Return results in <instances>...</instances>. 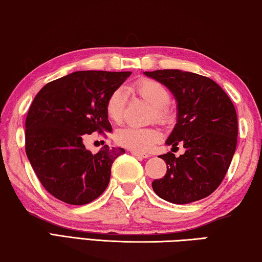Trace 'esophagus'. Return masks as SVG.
<instances>
[{"instance_id":"esophagus-1","label":"esophagus","mask_w":262,"mask_h":262,"mask_svg":"<svg viewBox=\"0 0 262 262\" xmlns=\"http://www.w3.org/2000/svg\"><path fill=\"white\" fill-rule=\"evenodd\" d=\"M131 154H132V156H136V157H139V158H148L149 157V154L139 152V151H131Z\"/></svg>"}]
</instances>
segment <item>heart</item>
Segmentation results:
<instances>
[{
	"label": "heart",
	"mask_w": 262,
	"mask_h": 262,
	"mask_svg": "<svg viewBox=\"0 0 262 262\" xmlns=\"http://www.w3.org/2000/svg\"><path fill=\"white\" fill-rule=\"evenodd\" d=\"M138 95L153 105V119L158 122L168 123L171 119V111L168 108L170 95L168 89L159 81L151 79H143L135 83L132 87ZM124 113V97L122 92H113L106 98L105 114L110 121L119 123ZM161 137L159 128L157 127H137L125 126L117 130L115 134V140L122 146L130 148L132 151H147L154 144L158 143Z\"/></svg>",
	"instance_id": "obj_1"
}]
</instances>
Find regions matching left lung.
I'll list each match as a JSON object with an SVG mask.
<instances>
[{
  "label": "left lung",
  "instance_id": "left-lung-1",
  "mask_svg": "<svg viewBox=\"0 0 262 262\" xmlns=\"http://www.w3.org/2000/svg\"><path fill=\"white\" fill-rule=\"evenodd\" d=\"M144 74L165 84L174 95L178 121L166 144L184 147L180 157L171 152L160 156L167 173L152 182L153 190L174 204L202 200L222 183L235 152L238 119L233 103L207 76L180 70Z\"/></svg>",
  "mask_w": 262,
  "mask_h": 262
}]
</instances>
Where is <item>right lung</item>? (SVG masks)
I'll use <instances>...</instances> for the list:
<instances>
[{
  "instance_id": "obj_1",
  "label": "right lung",
  "mask_w": 262,
  "mask_h": 262,
  "mask_svg": "<svg viewBox=\"0 0 262 262\" xmlns=\"http://www.w3.org/2000/svg\"><path fill=\"white\" fill-rule=\"evenodd\" d=\"M131 72L79 71L51 81L32 102L25 121V152L42 187L62 202L91 203L106 189L111 166L124 148L85 149L83 135L111 132L106 98Z\"/></svg>"
}]
</instances>
